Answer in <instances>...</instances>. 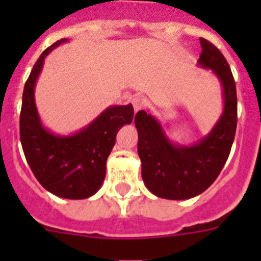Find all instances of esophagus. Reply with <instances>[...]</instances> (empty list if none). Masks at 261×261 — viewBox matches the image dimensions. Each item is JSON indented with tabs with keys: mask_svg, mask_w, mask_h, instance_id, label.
Wrapping results in <instances>:
<instances>
[{
	"mask_svg": "<svg viewBox=\"0 0 261 261\" xmlns=\"http://www.w3.org/2000/svg\"><path fill=\"white\" fill-rule=\"evenodd\" d=\"M132 105H133V108H135V112H137V111L144 108L145 99L141 98V96H135V98L132 99Z\"/></svg>",
	"mask_w": 261,
	"mask_h": 261,
	"instance_id": "34e87169",
	"label": "esophagus"
}]
</instances>
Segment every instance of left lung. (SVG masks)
Instances as JSON below:
<instances>
[{
	"label": "left lung",
	"mask_w": 261,
	"mask_h": 261,
	"mask_svg": "<svg viewBox=\"0 0 261 261\" xmlns=\"http://www.w3.org/2000/svg\"><path fill=\"white\" fill-rule=\"evenodd\" d=\"M199 65L212 69L222 85L223 112L206 137L191 146L172 144L155 117L138 111L135 124L138 132L137 151L147 190L158 197L186 200L213 184L229 158L237 130V87L230 66L221 50L200 38Z\"/></svg>",
	"instance_id": "1"
}]
</instances>
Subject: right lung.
<instances>
[{
  "instance_id": "add662e5",
  "label": "right lung",
  "mask_w": 261,
  "mask_h": 261,
  "mask_svg": "<svg viewBox=\"0 0 261 261\" xmlns=\"http://www.w3.org/2000/svg\"><path fill=\"white\" fill-rule=\"evenodd\" d=\"M68 39L57 40L41 53L26 81L19 133L23 153L39 183L64 199H87L102 187L106 162L119 129L133 120V106H111L94 121L71 136H57L41 125L35 105L36 80L48 53Z\"/></svg>"
}]
</instances>
